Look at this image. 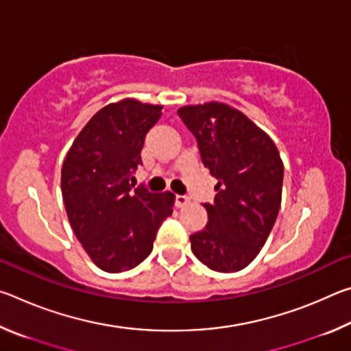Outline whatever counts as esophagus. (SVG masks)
Here are the masks:
<instances>
[{
	"mask_svg": "<svg viewBox=\"0 0 351 351\" xmlns=\"http://www.w3.org/2000/svg\"><path fill=\"white\" fill-rule=\"evenodd\" d=\"M189 201H190V198L187 197V195H176V197H175V203H176L178 207L187 206Z\"/></svg>",
	"mask_w": 351,
	"mask_h": 351,
	"instance_id": "34e87169",
	"label": "esophagus"
}]
</instances>
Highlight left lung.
Returning a JSON list of instances; mask_svg holds the SVG:
<instances>
[{
	"label": "left lung",
	"instance_id": "obj_1",
	"mask_svg": "<svg viewBox=\"0 0 351 351\" xmlns=\"http://www.w3.org/2000/svg\"><path fill=\"white\" fill-rule=\"evenodd\" d=\"M178 116L197 139L204 167L218 180L213 203L204 204L209 221L190 235L192 252L213 271H240L257 257L277 219L280 153L263 130L224 104L182 106Z\"/></svg>",
	"mask_w": 351,
	"mask_h": 351
}]
</instances>
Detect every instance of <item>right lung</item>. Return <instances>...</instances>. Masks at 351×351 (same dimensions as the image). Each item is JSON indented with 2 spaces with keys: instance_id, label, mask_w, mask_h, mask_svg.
<instances>
[{
  "instance_id": "add662e5",
  "label": "right lung",
  "mask_w": 351,
  "mask_h": 351,
  "mask_svg": "<svg viewBox=\"0 0 351 351\" xmlns=\"http://www.w3.org/2000/svg\"><path fill=\"white\" fill-rule=\"evenodd\" d=\"M162 106L125 99L91 117L62 167V195L77 240L100 269L122 272L150 255L175 195L134 187L141 150Z\"/></svg>"
}]
</instances>
